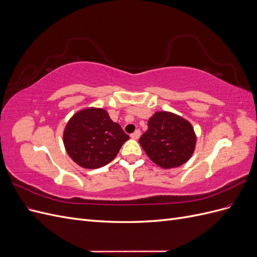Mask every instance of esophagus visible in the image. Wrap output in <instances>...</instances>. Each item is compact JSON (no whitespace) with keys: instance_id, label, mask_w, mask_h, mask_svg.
<instances>
[{"instance_id":"obj_1","label":"esophagus","mask_w":257,"mask_h":257,"mask_svg":"<svg viewBox=\"0 0 257 257\" xmlns=\"http://www.w3.org/2000/svg\"><path fill=\"white\" fill-rule=\"evenodd\" d=\"M139 137H141V131H139V130H137L135 133H133V134L131 135V138L132 139H135V141H137Z\"/></svg>"}]
</instances>
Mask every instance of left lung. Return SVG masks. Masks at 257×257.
<instances>
[{"mask_svg":"<svg viewBox=\"0 0 257 257\" xmlns=\"http://www.w3.org/2000/svg\"><path fill=\"white\" fill-rule=\"evenodd\" d=\"M196 134L192 124L170 111H157L148 120L139 138L146 154L158 166L170 169L183 165L195 151Z\"/></svg>","mask_w":257,"mask_h":257,"instance_id":"8db88e82","label":"left lung"}]
</instances>
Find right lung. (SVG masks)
I'll return each mask as SVG.
<instances>
[{
    "label": "right lung",
    "mask_w": 257,
    "mask_h": 257,
    "mask_svg": "<svg viewBox=\"0 0 257 257\" xmlns=\"http://www.w3.org/2000/svg\"><path fill=\"white\" fill-rule=\"evenodd\" d=\"M130 137L103 108L88 107L68 120L63 132L67 154L82 168L95 169L110 163Z\"/></svg>",
    "instance_id": "right-lung-1"
}]
</instances>
